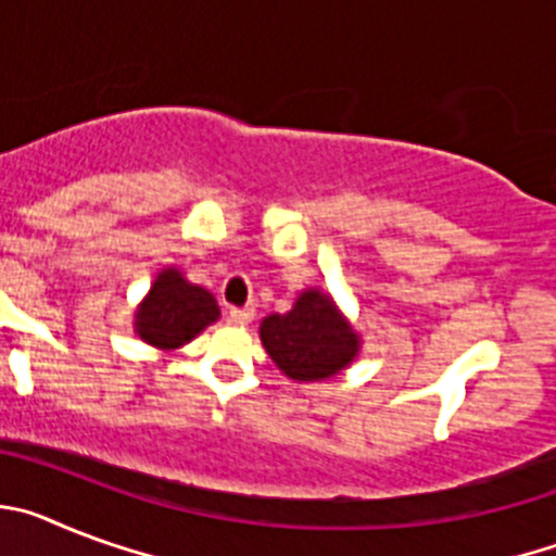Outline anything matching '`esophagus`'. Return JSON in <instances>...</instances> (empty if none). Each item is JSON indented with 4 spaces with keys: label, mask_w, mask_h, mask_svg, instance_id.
I'll list each match as a JSON object with an SVG mask.
<instances>
[{
    "label": "esophagus",
    "mask_w": 556,
    "mask_h": 556,
    "mask_svg": "<svg viewBox=\"0 0 556 556\" xmlns=\"http://www.w3.org/2000/svg\"><path fill=\"white\" fill-rule=\"evenodd\" d=\"M253 314H255V308L242 306V308H230L228 317H230V323H236V326H248V323L253 320Z\"/></svg>",
    "instance_id": "1"
}]
</instances>
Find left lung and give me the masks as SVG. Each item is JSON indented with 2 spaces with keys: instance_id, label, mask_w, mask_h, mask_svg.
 I'll list each match as a JSON object with an SVG mask.
<instances>
[{
  "instance_id": "obj_1",
  "label": "left lung",
  "mask_w": 556,
  "mask_h": 556,
  "mask_svg": "<svg viewBox=\"0 0 556 556\" xmlns=\"http://www.w3.org/2000/svg\"><path fill=\"white\" fill-rule=\"evenodd\" d=\"M262 342L269 358L294 381L331 378L351 365L358 351V337L339 317L331 298L317 289L303 292L292 312L267 317Z\"/></svg>"
}]
</instances>
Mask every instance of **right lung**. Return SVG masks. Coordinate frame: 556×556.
<instances>
[{"label": "right lung", "instance_id": "add662e5", "mask_svg": "<svg viewBox=\"0 0 556 556\" xmlns=\"http://www.w3.org/2000/svg\"><path fill=\"white\" fill-rule=\"evenodd\" d=\"M217 317L219 306L211 292L184 281L178 269H166L136 314V331L155 348H180Z\"/></svg>", "mask_w": 556, "mask_h": 556}]
</instances>
